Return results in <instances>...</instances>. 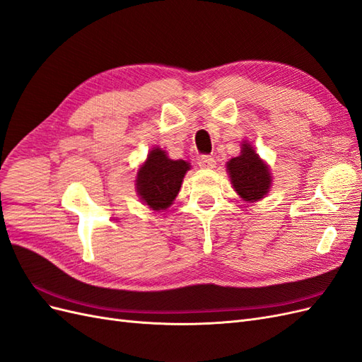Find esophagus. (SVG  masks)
I'll return each mask as SVG.
<instances>
[{
	"label": "esophagus",
	"mask_w": 362,
	"mask_h": 362,
	"mask_svg": "<svg viewBox=\"0 0 362 362\" xmlns=\"http://www.w3.org/2000/svg\"><path fill=\"white\" fill-rule=\"evenodd\" d=\"M198 164L204 169H213L216 166V160L211 156H201L198 160Z\"/></svg>",
	"instance_id": "obj_1"
}]
</instances>
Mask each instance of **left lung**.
Segmentation results:
<instances>
[{
    "instance_id": "1",
    "label": "left lung",
    "mask_w": 362,
    "mask_h": 362,
    "mask_svg": "<svg viewBox=\"0 0 362 362\" xmlns=\"http://www.w3.org/2000/svg\"><path fill=\"white\" fill-rule=\"evenodd\" d=\"M226 168L235 192L245 201L254 202L264 198L272 182L270 170L249 144L242 145V154L228 161Z\"/></svg>"
}]
</instances>
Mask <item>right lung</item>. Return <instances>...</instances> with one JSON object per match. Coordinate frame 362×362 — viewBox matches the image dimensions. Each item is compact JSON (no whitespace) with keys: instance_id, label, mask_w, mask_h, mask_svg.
Returning a JSON list of instances; mask_svg holds the SVG:
<instances>
[{"instance_id":"1","label":"right lung","mask_w":362,"mask_h":362,"mask_svg":"<svg viewBox=\"0 0 362 362\" xmlns=\"http://www.w3.org/2000/svg\"><path fill=\"white\" fill-rule=\"evenodd\" d=\"M190 169L184 160H170L160 148L152 149L137 172V193L152 210H166L177 198L185 172Z\"/></svg>"}]
</instances>
